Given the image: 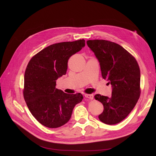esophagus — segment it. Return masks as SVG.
<instances>
[{"mask_svg":"<svg viewBox=\"0 0 156 156\" xmlns=\"http://www.w3.org/2000/svg\"><path fill=\"white\" fill-rule=\"evenodd\" d=\"M84 96H85V98H87L90 99V100H93V98H94V96L92 95V94H84Z\"/></svg>","mask_w":156,"mask_h":156,"instance_id":"34e87169","label":"esophagus"}]
</instances>
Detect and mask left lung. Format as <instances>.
<instances>
[{
	"instance_id": "8db88e82",
	"label": "left lung",
	"mask_w": 156,
	"mask_h": 156,
	"mask_svg": "<svg viewBox=\"0 0 156 156\" xmlns=\"http://www.w3.org/2000/svg\"><path fill=\"white\" fill-rule=\"evenodd\" d=\"M87 44L100 62L102 77L112 87L110 98L94 96L104 107L98 118L104 124H116L129 114L140 97L139 64L128 51L114 42L94 40Z\"/></svg>"
}]
</instances>
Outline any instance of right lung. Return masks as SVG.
<instances>
[{
	"label": "right lung",
	"instance_id": "1",
	"mask_svg": "<svg viewBox=\"0 0 156 156\" xmlns=\"http://www.w3.org/2000/svg\"><path fill=\"white\" fill-rule=\"evenodd\" d=\"M84 46L83 39L51 45L28 64L23 96L32 115L43 126L56 128L66 124L75 106L82 101L81 93H65L56 88V81L66 73L70 56Z\"/></svg>",
	"mask_w": 156,
	"mask_h": 156
}]
</instances>
